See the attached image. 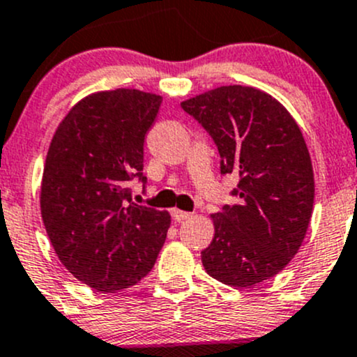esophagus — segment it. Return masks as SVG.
<instances>
[{"mask_svg":"<svg viewBox=\"0 0 357 357\" xmlns=\"http://www.w3.org/2000/svg\"><path fill=\"white\" fill-rule=\"evenodd\" d=\"M171 215H172V219L176 220V222H185V220H188V219H191V217H193L190 212H183V210H179V208L172 210Z\"/></svg>","mask_w":357,"mask_h":357,"instance_id":"esophagus-1","label":"esophagus"}]
</instances>
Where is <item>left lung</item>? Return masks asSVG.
<instances>
[{
	"mask_svg": "<svg viewBox=\"0 0 357 357\" xmlns=\"http://www.w3.org/2000/svg\"><path fill=\"white\" fill-rule=\"evenodd\" d=\"M181 107L212 135L220 172L239 174L238 205L210 215L202 264L227 286H257L286 268L310 226L314 176L301 128L275 97L246 85L207 90Z\"/></svg>",
	"mask_w": 357,
	"mask_h": 357,
	"instance_id": "obj_1",
	"label": "left lung"
}]
</instances>
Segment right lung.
Here are the masks:
<instances>
[{
	"mask_svg": "<svg viewBox=\"0 0 357 357\" xmlns=\"http://www.w3.org/2000/svg\"><path fill=\"white\" fill-rule=\"evenodd\" d=\"M162 97L100 90L61 119L47 150L40 215L59 261L99 292L131 287L152 270L166 241L167 210L131 204V176L147 181L144 140Z\"/></svg>",
	"mask_w": 357,
	"mask_h": 357,
	"instance_id": "add662e5",
	"label": "right lung"
}]
</instances>
